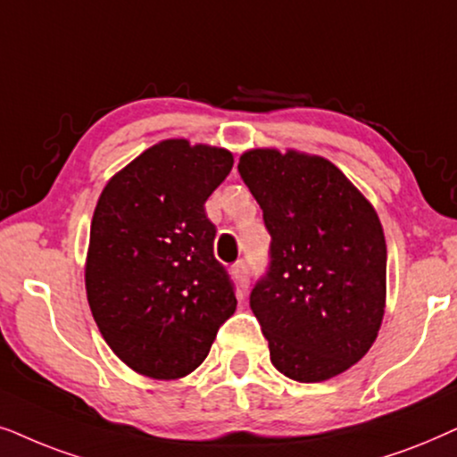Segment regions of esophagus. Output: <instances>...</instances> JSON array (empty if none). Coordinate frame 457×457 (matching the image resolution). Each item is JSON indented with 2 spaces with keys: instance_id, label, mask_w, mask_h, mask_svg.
Returning <instances> with one entry per match:
<instances>
[{
  "instance_id": "obj_1",
  "label": "esophagus",
  "mask_w": 457,
  "mask_h": 457,
  "mask_svg": "<svg viewBox=\"0 0 457 457\" xmlns=\"http://www.w3.org/2000/svg\"><path fill=\"white\" fill-rule=\"evenodd\" d=\"M232 271H234L236 279H238L240 288L246 290L248 288V282H251V279H248V263H246V261H238V263H234Z\"/></svg>"
}]
</instances>
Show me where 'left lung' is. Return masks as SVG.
<instances>
[{
  "label": "left lung",
  "mask_w": 457,
  "mask_h": 457,
  "mask_svg": "<svg viewBox=\"0 0 457 457\" xmlns=\"http://www.w3.org/2000/svg\"><path fill=\"white\" fill-rule=\"evenodd\" d=\"M238 173L271 236L270 265L251 292L271 363L296 382L332 378L378 337L386 296L380 219L321 156L248 150Z\"/></svg>",
  "instance_id": "left-lung-1"
}]
</instances>
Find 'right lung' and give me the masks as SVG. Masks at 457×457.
Wrapping results in <instances>:
<instances>
[{
  "instance_id": "obj_1",
  "label": "right lung",
  "mask_w": 457,
  "mask_h": 457,
  "mask_svg": "<svg viewBox=\"0 0 457 457\" xmlns=\"http://www.w3.org/2000/svg\"><path fill=\"white\" fill-rule=\"evenodd\" d=\"M232 165L223 148L167 139L114 175L97 200L85 267L91 313L119 360L150 378L194 372L236 312L204 212Z\"/></svg>"
}]
</instances>
